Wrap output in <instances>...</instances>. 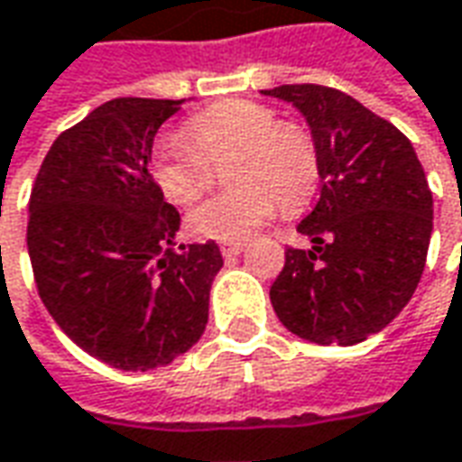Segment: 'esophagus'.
I'll list each match as a JSON object with an SVG mask.
<instances>
[{
	"label": "esophagus",
	"instance_id": "34e87169",
	"mask_svg": "<svg viewBox=\"0 0 462 462\" xmlns=\"http://www.w3.org/2000/svg\"><path fill=\"white\" fill-rule=\"evenodd\" d=\"M219 250H222V255H225V257H235V255H240V253H243L245 245L243 243H225L222 247H219Z\"/></svg>",
	"mask_w": 462,
	"mask_h": 462
}]
</instances>
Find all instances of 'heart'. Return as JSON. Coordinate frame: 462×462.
Wrapping results in <instances>:
<instances>
[{"mask_svg": "<svg viewBox=\"0 0 462 462\" xmlns=\"http://www.w3.org/2000/svg\"><path fill=\"white\" fill-rule=\"evenodd\" d=\"M179 136L152 149V179L174 205L199 199L215 166H225L227 189L191 209L189 227L209 240H245L283 207H298L319 181L316 143L303 128L281 124L278 113L253 100H225L191 116Z\"/></svg>", "mask_w": 462, "mask_h": 462, "instance_id": "obj_1", "label": "heart"}]
</instances>
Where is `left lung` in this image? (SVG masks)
Returning <instances> with one entry per match:
<instances>
[{"mask_svg":"<svg viewBox=\"0 0 462 462\" xmlns=\"http://www.w3.org/2000/svg\"><path fill=\"white\" fill-rule=\"evenodd\" d=\"M300 111L319 156L321 194L285 250L271 303L285 328L321 346H354L410 303L425 271L432 191L410 139L337 88L263 90Z\"/></svg>","mask_w":462,"mask_h":462,"instance_id":"8db88e82","label":"left lung"}]
</instances>
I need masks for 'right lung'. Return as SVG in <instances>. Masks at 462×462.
Segmentation results:
<instances>
[{
	"label": "right lung",
	"instance_id": "1",
	"mask_svg": "<svg viewBox=\"0 0 462 462\" xmlns=\"http://www.w3.org/2000/svg\"><path fill=\"white\" fill-rule=\"evenodd\" d=\"M184 100L113 98L50 146L30 194L37 293L90 356L149 372L205 334L222 268L215 240L174 243L179 212L153 184V136Z\"/></svg>",
	"mask_w": 462,
	"mask_h": 462
}]
</instances>
